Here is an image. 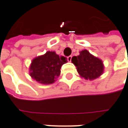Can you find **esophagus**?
Instances as JSON below:
<instances>
[{"instance_id":"34e87169","label":"esophagus","mask_w":128,"mask_h":128,"mask_svg":"<svg viewBox=\"0 0 128 128\" xmlns=\"http://www.w3.org/2000/svg\"><path fill=\"white\" fill-rule=\"evenodd\" d=\"M72 56H68V57H67L68 62H71V61H72Z\"/></svg>"}]
</instances>
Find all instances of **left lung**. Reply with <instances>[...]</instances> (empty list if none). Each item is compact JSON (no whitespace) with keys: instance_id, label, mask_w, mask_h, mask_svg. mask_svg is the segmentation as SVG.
<instances>
[{"instance_id":"obj_1","label":"left lung","mask_w":128,"mask_h":128,"mask_svg":"<svg viewBox=\"0 0 128 128\" xmlns=\"http://www.w3.org/2000/svg\"><path fill=\"white\" fill-rule=\"evenodd\" d=\"M72 62L76 66L80 76L86 80H94L100 77L104 72L103 61L86 50L81 51L77 56H73Z\"/></svg>"}]
</instances>
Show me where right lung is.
<instances>
[{
  "mask_svg": "<svg viewBox=\"0 0 128 128\" xmlns=\"http://www.w3.org/2000/svg\"><path fill=\"white\" fill-rule=\"evenodd\" d=\"M67 62L66 58L60 56L55 52L48 51L43 55L34 58L30 66V76L42 84H51L60 76L62 66Z\"/></svg>",
  "mask_w": 128,
  "mask_h": 128,
  "instance_id": "1",
  "label": "right lung"
}]
</instances>
